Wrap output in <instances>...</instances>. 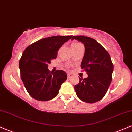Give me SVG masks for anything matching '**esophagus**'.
I'll return each mask as SVG.
<instances>
[{"mask_svg":"<svg viewBox=\"0 0 132 132\" xmlns=\"http://www.w3.org/2000/svg\"><path fill=\"white\" fill-rule=\"evenodd\" d=\"M67 76H68V78H70L72 76V75H71V74H70V73H68Z\"/></svg>","mask_w":132,"mask_h":132,"instance_id":"1","label":"esophagus"}]
</instances>
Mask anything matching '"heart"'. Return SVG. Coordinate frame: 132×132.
<instances>
[{
    "mask_svg": "<svg viewBox=\"0 0 132 132\" xmlns=\"http://www.w3.org/2000/svg\"><path fill=\"white\" fill-rule=\"evenodd\" d=\"M80 44H81V43H75L72 44V45H80Z\"/></svg>",
    "mask_w": 132,
    "mask_h": 132,
    "instance_id": "b5f03b06",
    "label": "heart"
}]
</instances>
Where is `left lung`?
Listing matches in <instances>:
<instances>
[{"instance_id":"left-lung-1","label":"left lung","mask_w":132,"mask_h":132,"mask_svg":"<svg viewBox=\"0 0 132 132\" xmlns=\"http://www.w3.org/2000/svg\"><path fill=\"white\" fill-rule=\"evenodd\" d=\"M84 44L85 53L81 63L82 69L87 72V78H79L75 86L77 96L87 103H95L105 95L112 81L113 65L109 54L94 39L85 36H73Z\"/></svg>"}]
</instances>
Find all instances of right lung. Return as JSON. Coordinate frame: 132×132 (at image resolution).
<instances>
[{"mask_svg":"<svg viewBox=\"0 0 132 132\" xmlns=\"http://www.w3.org/2000/svg\"><path fill=\"white\" fill-rule=\"evenodd\" d=\"M72 37L53 36L41 39L23 52L19 61L21 79L33 99L48 101L57 95L67 75L63 70L51 72L48 64L56 58L59 48Z\"/></svg>","mask_w":132,"mask_h":132,"instance_id":"obj_1","label":"right lung"}]
</instances>
